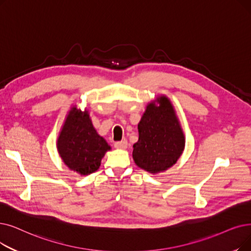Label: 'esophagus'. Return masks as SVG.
<instances>
[{
	"label": "esophagus",
	"mask_w": 251,
	"mask_h": 251,
	"mask_svg": "<svg viewBox=\"0 0 251 251\" xmlns=\"http://www.w3.org/2000/svg\"><path fill=\"white\" fill-rule=\"evenodd\" d=\"M127 146H128L127 140H125V139H124V140H121V141H116L115 145H114V147H115L116 149H121V150L126 149Z\"/></svg>",
	"instance_id": "1"
}]
</instances>
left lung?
<instances>
[{
	"label": "left lung",
	"mask_w": 251,
	"mask_h": 251,
	"mask_svg": "<svg viewBox=\"0 0 251 251\" xmlns=\"http://www.w3.org/2000/svg\"><path fill=\"white\" fill-rule=\"evenodd\" d=\"M138 124V141L133 146L135 164L151 173L162 172L176 164L184 149V136L173 107L165 96L157 99Z\"/></svg>",
	"instance_id": "1"
}]
</instances>
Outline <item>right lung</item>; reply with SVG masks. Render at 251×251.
<instances>
[{
	"mask_svg": "<svg viewBox=\"0 0 251 251\" xmlns=\"http://www.w3.org/2000/svg\"><path fill=\"white\" fill-rule=\"evenodd\" d=\"M57 149L65 165L87 176L100 168L105 151L111 148L103 137L97 134L88 112L74 106L62 127Z\"/></svg>",
	"mask_w": 251,
	"mask_h": 251,
	"instance_id": "add662e5",
	"label": "right lung"
}]
</instances>
